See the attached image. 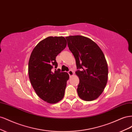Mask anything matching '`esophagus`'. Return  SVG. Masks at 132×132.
<instances>
[{
    "label": "esophagus",
    "instance_id": "obj_1",
    "mask_svg": "<svg viewBox=\"0 0 132 132\" xmlns=\"http://www.w3.org/2000/svg\"><path fill=\"white\" fill-rule=\"evenodd\" d=\"M68 73V74H69L70 77H71V76H73V75H74V72H73V71L72 70H70Z\"/></svg>",
    "mask_w": 132,
    "mask_h": 132
}]
</instances>
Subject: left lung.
Returning <instances> with one entry per match:
<instances>
[{"mask_svg":"<svg viewBox=\"0 0 132 132\" xmlns=\"http://www.w3.org/2000/svg\"><path fill=\"white\" fill-rule=\"evenodd\" d=\"M65 38L79 69L75 72L79 79V96L86 101L95 100L103 93L107 82L109 70L104 54L89 38L76 35Z\"/></svg>","mask_w":132,"mask_h":132,"instance_id":"obj_1","label":"left lung"}]
</instances>
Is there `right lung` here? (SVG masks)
Segmentation results:
<instances>
[{"label": "right lung", "mask_w": 132, "mask_h": 132, "mask_svg": "<svg viewBox=\"0 0 132 132\" xmlns=\"http://www.w3.org/2000/svg\"><path fill=\"white\" fill-rule=\"evenodd\" d=\"M63 36H50L35 47L29 61L28 72L31 84L36 93L43 101L54 104L63 99L69 75L60 69L53 71L58 64L57 55L67 46Z\"/></svg>", "instance_id": "right-lung-1"}]
</instances>
